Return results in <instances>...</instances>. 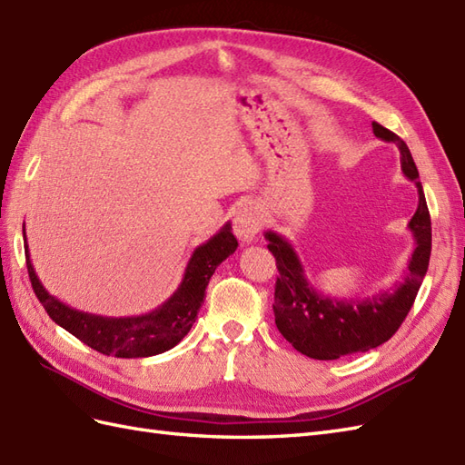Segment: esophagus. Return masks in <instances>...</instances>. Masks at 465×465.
<instances>
[{
    "instance_id": "1",
    "label": "esophagus",
    "mask_w": 465,
    "mask_h": 465,
    "mask_svg": "<svg viewBox=\"0 0 465 465\" xmlns=\"http://www.w3.org/2000/svg\"><path fill=\"white\" fill-rule=\"evenodd\" d=\"M262 229V213L254 203H246L234 217V232L241 241H252Z\"/></svg>"
}]
</instances>
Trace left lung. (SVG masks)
<instances>
[{"label":"left lung","instance_id":"1","mask_svg":"<svg viewBox=\"0 0 465 465\" xmlns=\"http://www.w3.org/2000/svg\"><path fill=\"white\" fill-rule=\"evenodd\" d=\"M372 132L377 138L396 143L401 150L402 173L418 187V209L409 223L416 246L401 284L365 300L323 296L305 278L292 244L276 232H266L268 251L274 254L280 274L274 288L276 327L293 349L312 359L333 361L365 353L389 341L409 315L428 270L432 252V223L412 153L399 135L381 124L372 122Z\"/></svg>","mask_w":465,"mask_h":465}]
</instances>
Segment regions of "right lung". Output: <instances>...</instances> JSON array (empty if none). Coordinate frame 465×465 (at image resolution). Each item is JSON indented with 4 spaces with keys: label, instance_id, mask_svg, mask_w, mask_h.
Segmentation results:
<instances>
[{
    "label": "right lung",
    "instance_id": "1",
    "mask_svg": "<svg viewBox=\"0 0 465 465\" xmlns=\"http://www.w3.org/2000/svg\"><path fill=\"white\" fill-rule=\"evenodd\" d=\"M236 246H239V241L234 239L231 223H226L213 239L195 248L185 268L183 280H181L173 296L157 310L138 315V318H102V315L69 308L43 288L35 268L31 264L27 241L25 260L33 292L56 325H61L63 330L73 333L84 345L93 347L102 355L138 359L160 355L163 351L175 347L189 333L197 320L211 276L223 260L236 251Z\"/></svg>",
    "mask_w": 465,
    "mask_h": 465
}]
</instances>
